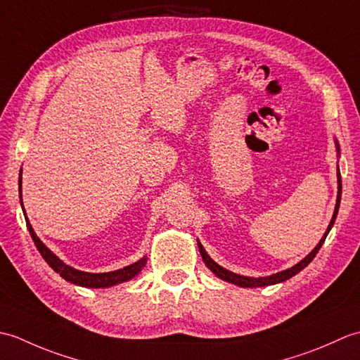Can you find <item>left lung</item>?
<instances>
[{
    "label": "left lung",
    "instance_id": "obj_1",
    "mask_svg": "<svg viewBox=\"0 0 360 360\" xmlns=\"http://www.w3.org/2000/svg\"><path fill=\"white\" fill-rule=\"evenodd\" d=\"M335 142V150H338V156H340V147H339V142L338 139H334ZM340 198H342V179H340V172H339V167H338V200H335V207H334V213H333V218L330 221V224H328V229L326 232L323 233L322 240L319 241L317 246L312 249L309 254L304 257L302 262H298L297 264H294L292 267H289V269H285L281 272H277V274H272V275H267V277H246V275H240V274H235L232 271H227L226 267L219 266L217 262H213V259L210 258V255L205 252V249L202 248V244L200 243V240L198 241V248H200V254L204 259L205 266L209 267V269L217 275L218 278L224 280V281H229L232 283V285H236V286H241V288H264V286H271V285H277V283H283L289 280L290 277H294V275H297L298 272H300L302 269H304L312 259H314V257L317 255V252L320 250V248H322V244L325 243V238L328 236V233H330L331 227L334 226V221H335V217H338V212H339V205H340Z\"/></svg>",
    "mask_w": 360,
    "mask_h": 360
}]
</instances>
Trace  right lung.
<instances>
[{"mask_svg":"<svg viewBox=\"0 0 360 360\" xmlns=\"http://www.w3.org/2000/svg\"><path fill=\"white\" fill-rule=\"evenodd\" d=\"M21 172H20V178H18V188H20L21 209H22V212H25V205H22V198H21ZM25 218H26L29 233H30V236H32L35 246H37L38 252L41 254V257L44 258V262L48 263L57 274H60V277L65 278L66 281L72 283V285L83 286V288H93V289L111 288V286H116V285H120V283L134 278L136 275L142 271V267L147 264V257H142L139 262H136V263L129 264V266H125L124 269H117V271H112V272L93 274V272H83V271H79V269H74V267L65 264L62 259H60L56 254H53V252L49 248L44 246V243L40 238H38V236L34 232L32 226H30L26 212H25Z\"/></svg>","mask_w":360,"mask_h":360,"instance_id":"right-lung-1","label":"right lung"}]
</instances>
